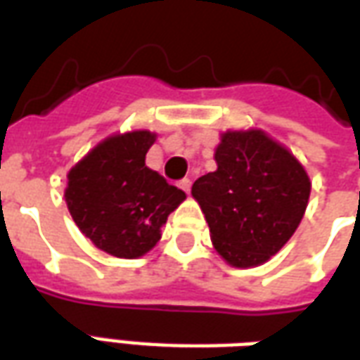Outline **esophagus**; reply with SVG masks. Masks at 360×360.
I'll use <instances>...</instances> for the list:
<instances>
[{
	"label": "esophagus",
	"mask_w": 360,
	"mask_h": 360,
	"mask_svg": "<svg viewBox=\"0 0 360 360\" xmlns=\"http://www.w3.org/2000/svg\"><path fill=\"white\" fill-rule=\"evenodd\" d=\"M191 185H193V183H191V179H183V181H179V187L183 188V191H185V193H191Z\"/></svg>",
	"instance_id": "34e87169"
}]
</instances>
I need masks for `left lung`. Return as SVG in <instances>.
Here are the masks:
<instances>
[{"label": "left lung", "mask_w": 360, "mask_h": 360, "mask_svg": "<svg viewBox=\"0 0 360 360\" xmlns=\"http://www.w3.org/2000/svg\"><path fill=\"white\" fill-rule=\"evenodd\" d=\"M191 195L210 227L214 249L233 268H255L281 250L310 196L307 169L262 129L226 131Z\"/></svg>", "instance_id": "8db88e82"}]
</instances>
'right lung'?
Segmentation results:
<instances>
[{"label":"right lung","mask_w":360,"mask_h":360,"mask_svg":"<svg viewBox=\"0 0 360 360\" xmlns=\"http://www.w3.org/2000/svg\"><path fill=\"white\" fill-rule=\"evenodd\" d=\"M156 133L111 134L67 173L71 218L111 257L141 258L156 247L167 216L187 195L146 165Z\"/></svg>","instance_id":"add662e5"}]
</instances>
